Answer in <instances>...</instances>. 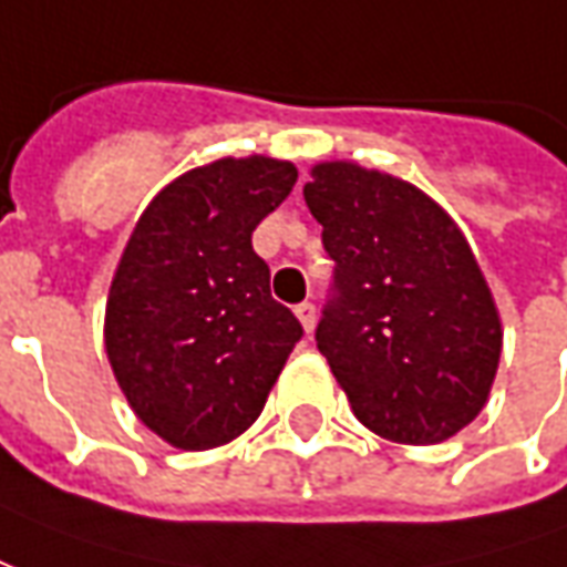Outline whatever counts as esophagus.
Instances as JSON below:
<instances>
[{"label":"esophagus","instance_id":"1","mask_svg":"<svg viewBox=\"0 0 567 567\" xmlns=\"http://www.w3.org/2000/svg\"><path fill=\"white\" fill-rule=\"evenodd\" d=\"M296 317H299V323L305 326V332H313V323H317V308H313L311 301H301L296 305Z\"/></svg>","mask_w":567,"mask_h":567}]
</instances>
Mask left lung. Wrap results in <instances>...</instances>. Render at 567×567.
<instances>
[{
    "mask_svg": "<svg viewBox=\"0 0 567 567\" xmlns=\"http://www.w3.org/2000/svg\"><path fill=\"white\" fill-rule=\"evenodd\" d=\"M305 202L334 259L317 347L353 414L395 444H441L481 414L502 320L465 235L408 181L320 163Z\"/></svg>",
    "mask_w": 567,
    "mask_h": 567,
    "instance_id": "left-lung-1",
    "label": "left lung"
}]
</instances>
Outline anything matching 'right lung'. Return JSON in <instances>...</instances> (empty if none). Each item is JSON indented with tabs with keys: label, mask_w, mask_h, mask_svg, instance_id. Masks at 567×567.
<instances>
[{
	"label": "right lung",
	"mask_w": 567,
	"mask_h": 567,
	"mask_svg": "<svg viewBox=\"0 0 567 567\" xmlns=\"http://www.w3.org/2000/svg\"><path fill=\"white\" fill-rule=\"evenodd\" d=\"M296 177L287 159L226 156L159 189L132 229L105 350L135 416L172 447L210 450L247 432L301 338L250 241Z\"/></svg>",
	"instance_id": "add662e5"
}]
</instances>
